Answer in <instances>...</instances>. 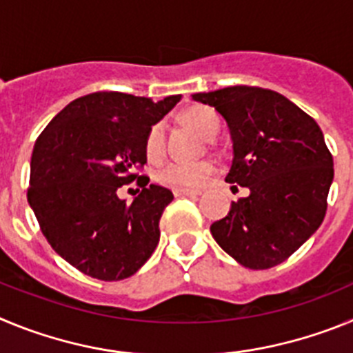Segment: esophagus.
Returning a JSON list of instances; mask_svg holds the SVG:
<instances>
[{
    "instance_id": "obj_1",
    "label": "esophagus",
    "mask_w": 353,
    "mask_h": 353,
    "mask_svg": "<svg viewBox=\"0 0 353 353\" xmlns=\"http://www.w3.org/2000/svg\"><path fill=\"white\" fill-rule=\"evenodd\" d=\"M174 196H199L201 191H196V189H174Z\"/></svg>"
}]
</instances>
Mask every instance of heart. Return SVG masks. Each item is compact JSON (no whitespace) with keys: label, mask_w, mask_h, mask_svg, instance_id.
Returning <instances> with one entry per match:
<instances>
[{"label":"heart","mask_w":353,"mask_h":353,"mask_svg":"<svg viewBox=\"0 0 353 353\" xmlns=\"http://www.w3.org/2000/svg\"><path fill=\"white\" fill-rule=\"evenodd\" d=\"M185 120L194 130H198L203 138L214 139L221 129L219 117L208 108H194L185 114ZM146 157L155 161L164 152V129L162 125H155L150 129L145 141ZM214 174V166L210 162H196V164H180L171 162L159 171L157 179L166 185L176 189H194L201 187Z\"/></svg>","instance_id":"heart-1"}]
</instances>
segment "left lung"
Segmentation results:
<instances>
[{
	"label": "left lung",
	"mask_w": 353,
	"mask_h": 353,
	"mask_svg": "<svg viewBox=\"0 0 353 353\" xmlns=\"http://www.w3.org/2000/svg\"><path fill=\"white\" fill-rule=\"evenodd\" d=\"M226 120L233 143L228 183L248 187L214 240L240 265L265 270L283 263L316 232L327 210L334 162L316 121L281 93L228 86L194 93Z\"/></svg>",
	"instance_id": "8db88e82"
}]
</instances>
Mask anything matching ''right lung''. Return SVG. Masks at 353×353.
<instances>
[{"label": "right lung", "instance_id": "1", "mask_svg": "<svg viewBox=\"0 0 353 353\" xmlns=\"http://www.w3.org/2000/svg\"><path fill=\"white\" fill-rule=\"evenodd\" d=\"M180 99L90 93L65 105L37 139L28 203L51 248L86 276L125 279L157 248L173 192L139 176L142 192L127 205L117 187L138 178L150 129Z\"/></svg>", "mask_w": 353, "mask_h": 353}]
</instances>
